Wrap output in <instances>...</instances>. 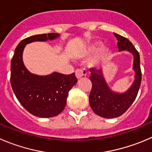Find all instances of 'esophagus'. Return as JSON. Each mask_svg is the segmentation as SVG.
<instances>
[{
	"mask_svg": "<svg viewBox=\"0 0 152 152\" xmlns=\"http://www.w3.org/2000/svg\"><path fill=\"white\" fill-rule=\"evenodd\" d=\"M75 75L77 79H80L86 75V71L82 69H77L75 71Z\"/></svg>",
	"mask_w": 152,
	"mask_h": 152,
	"instance_id": "34e87169",
	"label": "esophagus"
}]
</instances>
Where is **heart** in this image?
<instances>
[{"label":"heart","mask_w":152,"mask_h":152,"mask_svg":"<svg viewBox=\"0 0 152 152\" xmlns=\"http://www.w3.org/2000/svg\"><path fill=\"white\" fill-rule=\"evenodd\" d=\"M92 49H93V50H95V49H96V47H95V46H94V47L92 48Z\"/></svg>","instance_id":"obj_1"}]
</instances>
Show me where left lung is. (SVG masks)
<instances>
[{
    "label": "left lung",
    "mask_w": 152,
    "mask_h": 152,
    "mask_svg": "<svg viewBox=\"0 0 152 152\" xmlns=\"http://www.w3.org/2000/svg\"><path fill=\"white\" fill-rule=\"evenodd\" d=\"M114 35L118 40V51L127 50L134 56L133 70L135 72V80L126 92L119 93L109 87L104 77L102 69L96 70L94 68L89 69L91 72L89 79L92 83L89 98V105L95 114L107 118L120 116L126 112L137 98L142 80L138 51L128 39L115 33Z\"/></svg>",
    "instance_id": "obj_1"
}]
</instances>
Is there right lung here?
<instances>
[{
    "label": "right lung",
    "mask_w": 152,
    "mask_h": 152,
    "mask_svg": "<svg viewBox=\"0 0 152 152\" xmlns=\"http://www.w3.org/2000/svg\"><path fill=\"white\" fill-rule=\"evenodd\" d=\"M59 37L58 34L51 33L24 39L15 48L11 61L10 82L17 99L29 113L41 118L55 116L63 110L69 90L77 79L75 73L53 72L45 76L31 73L23 63V51L29 43L53 40Z\"/></svg>",
    "instance_id": "obj_1"
}]
</instances>
